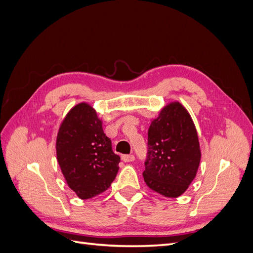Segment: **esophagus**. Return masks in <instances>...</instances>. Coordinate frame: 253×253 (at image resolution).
Instances as JSON below:
<instances>
[{
	"instance_id": "obj_1",
	"label": "esophagus",
	"mask_w": 253,
	"mask_h": 253,
	"mask_svg": "<svg viewBox=\"0 0 253 253\" xmlns=\"http://www.w3.org/2000/svg\"><path fill=\"white\" fill-rule=\"evenodd\" d=\"M121 159L124 160L125 163H131V162H134L135 160V156L134 155H122V157H121Z\"/></svg>"
}]
</instances>
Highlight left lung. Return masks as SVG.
<instances>
[{
  "instance_id": "8db88e82",
  "label": "left lung",
  "mask_w": 253,
  "mask_h": 253,
  "mask_svg": "<svg viewBox=\"0 0 253 253\" xmlns=\"http://www.w3.org/2000/svg\"><path fill=\"white\" fill-rule=\"evenodd\" d=\"M200 162V142L190 114L179 102L168 104L148 131L145 183L166 197H178L195 178Z\"/></svg>"
}]
</instances>
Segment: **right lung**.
<instances>
[{"instance_id": "add662e5", "label": "right lung", "mask_w": 253, "mask_h": 253, "mask_svg": "<svg viewBox=\"0 0 253 253\" xmlns=\"http://www.w3.org/2000/svg\"><path fill=\"white\" fill-rule=\"evenodd\" d=\"M57 159L64 178L81 200H88L108 189L119 170L120 157L102 129V121L87 103L67 113L60 126Z\"/></svg>"}]
</instances>
